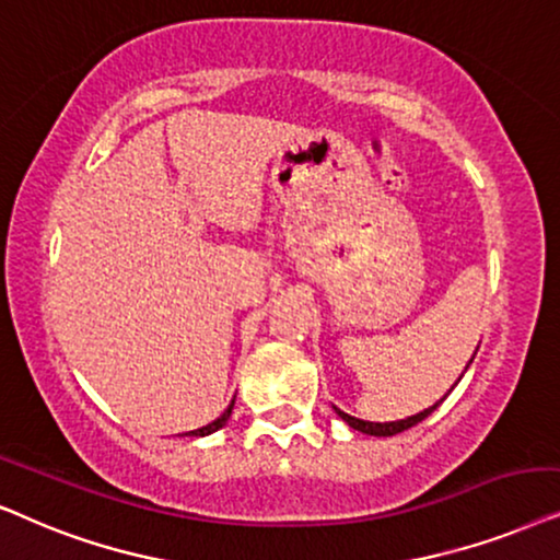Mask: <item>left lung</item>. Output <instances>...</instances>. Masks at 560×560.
I'll list each match as a JSON object with an SVG mask.
<instances>
[{"label": "left lung", "instance_id": "1", "mask_svg": "<svg viewBox=\"0 0 560 560\" xmlns=\"http://www.w3.org/2000/svg\"><path fill=\"white\" fill-rule=\"evenodd\" d=\"M471 361H474V358H471ZM471 361H468V363H471ZM445 397H448V394H445ZM445 397H443V399H445ZM443 399H441V401H443ZM441 401H435V405L428 407V409H422V412L407 417V420H397V422H369V420H358V417H350V415H346V412H340L338 407H335V412H338V417H340L342 422H348L350 428L358 430V432H366V435H376V438H392V435H397V432H405V430H409V428H415L417 422H422L424 417L432 415L438 407H441Z\"/></svg>", "mask_w": 560, "mask_h": 560}]
</instances>
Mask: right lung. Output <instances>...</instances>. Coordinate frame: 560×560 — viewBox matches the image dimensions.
<instances>
[{
    "label": "right lung",
    "mask_w": 560,
    "mask_h": 560,
    "mask_svg": "<svg viewBox=\"0 0 560 560\" xmlns=\"http://www.w3.org/2000/svg\"><path fill=\"white\" fill-rule=\"evenodd\" d=\"M233 407H235V399L230 401V407L225 409V412H222L218 420L214 422H210V424H205V428H199V430H191V432H186V435H191V438H205V435H212V432H218L222 424H225L228 420H230V415H233Z\"/></svg>",
    "instance_id": "obj_1"
}]
</instances>
